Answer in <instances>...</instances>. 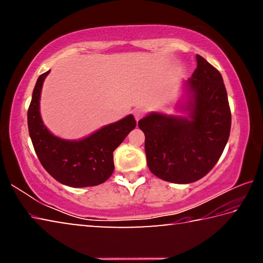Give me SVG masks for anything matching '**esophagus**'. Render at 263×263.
Masks as SVG:
<instances>
[{"mask_svg":"<svg viewBox=\"0 0 263 263\" xmlns=\"http://www.w3.org/2000/svg\"><path fill=\"white\" fill-rule=\"evenodd\" d=\"M146 115V110L142 109V108H139V109H136L135 111H133V116H135L136 121L138 122L139 119H141L144 116Z\"/></svg>","mask_w":263,"mask_h":263,"instance_id":"obj_1","label":"esophagus"}]
</instances>
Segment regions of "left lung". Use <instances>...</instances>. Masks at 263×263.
I'll return each instance as SVG.
<instances>
[{
	"label": "left lung",
	"mask_w": 263,
	"mask_h": 263,
	"mask_svg": "<svg viewBox=\"0 0 263 263\" xmlns=\"http://www.w3.org/2000/svg\"><path fill=\"white\" fill-rule=\"evenodd\" d=\"M184 82L186 116L151 112L138 122L145 133L147 166L155 176L186 184L205 176L228 144L231 110L221 74L201 55Z\"/></svg>",
	"instance_id": "left-lung-1"
}]
</instances>
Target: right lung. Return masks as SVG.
<instances>
[{"label":"right lung","mask_w":263,"mask_h":263,"mask_svg":"<svg viewBox=\"0 0 263 263\" xmlns=\"http://www.w3.org/2000/svg\"><path fill=\"white\" fill-rule=\"evenodd\" d=\"M48 73L50 70L38 78L28 110L29 133L35 154L48 174L62 184L84 188L103 183L114 173V151L136 127V119L128 115L79 140L54 136L43 122L39 103Z\"/></svg>","instance_id":"add662e5"}]
</instances>
